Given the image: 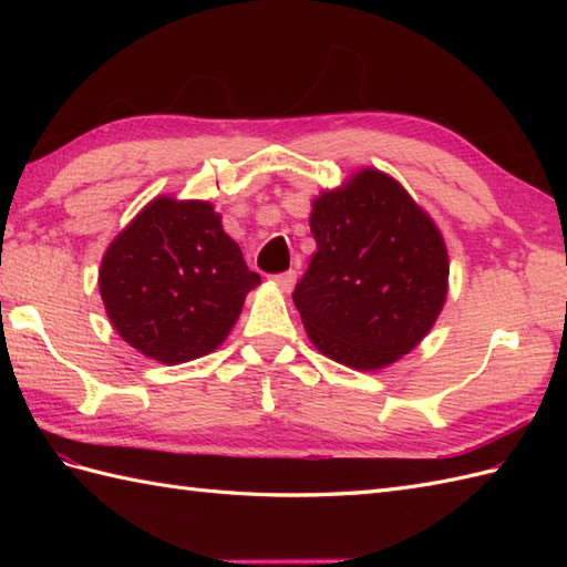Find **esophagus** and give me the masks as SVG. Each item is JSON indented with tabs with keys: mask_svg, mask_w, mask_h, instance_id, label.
Here are the masks:
<instances>
[{
	"mask_svg": "<svg viewBox=\"0 0 567 567\" xmlns=\"http://www.w3.org/2000/svg\"><path fill=\"white\" fill-rule=\"evenodd\" d=\"M272 280H275V285H277V287H280L282 292H292V287H295V282H297V272H295V270H290V272L275 275Z\"/></svg>",
	"mask_w": 567,
	"mask_h": 567,
	"instance_id": "34e87169",
	"label": "esophagus"
}]
</instances>
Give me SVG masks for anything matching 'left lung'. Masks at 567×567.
I'll return each instance as SVG.
<instances>
[{
    "label": "left lung",
    "mask_w": 567,
    "mask_h": 567,
    "mask_svg": "<svg viewBox=\"0 0 567 567\" xmlns=\"http://www.w3.org/2000/svg\"><path fill=\"white\" fill-rule=\"evenodd\" d=\"M317 252L295 287L317 351L353 370L396 363L433 329L449 295L436 221L378 167L311 199Z\"/></svg>",
    "instance_id": "8db88e82"
}]
</instances>
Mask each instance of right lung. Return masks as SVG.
<instances>
[{"instance_id":"obj_1","label":"right lung","mask_w":567,"mask_h":567,"mask_svg":"<svg viewBox=\"0 0 567 567\" xmlns=\"http://www.w3.org/2000/svg\"><path fill=\"white\" fill-rule=\"evenodd\" d=\"M260 285L212 202L161 195L106 248L100 295L112 327L151 360L179 365L216 351Z\"/></svg>"}]
</instances>
